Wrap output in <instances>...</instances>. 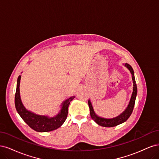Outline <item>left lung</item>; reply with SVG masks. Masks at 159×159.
I'll return each instance as SVG.
<instances>
[{"instance_id": "obj_1", "label": "left lung", "mask_w": 159, "mask_h": 159, "mask_svg": "<svg viewBox=\"0 0 159 159\" xmlns=\"http://www.w3.org/2000/svg\"><path fill=\"white\" fill-rule=\"evenodd\" d=\"M123 65L130 71V72H131V74L132 75L133 84L132 95L127 108L125 109L121 114L114 118H111V119L104 118V117L98 116V115L95 113V112L93 110L92 104H91V101L89 99L88 101V105H89V107L90 110L91 117L93 119V121L100 126L105 127H112L117 126L118 125H120L124 122H125L129 119V117L131 116V115L133 112V110L134 106V103H135L137 94V84L135 81V78H134V71L132 68V67L127 63L123 64Z\"/></svg>"}]
</instances>
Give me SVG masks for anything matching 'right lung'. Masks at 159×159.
<instances>
[{"instance_id": "add662e5", "label": "right lung", "mask_w": 159, "mask_h": 159, "mask_svg": "<svg viewBox=\"0 0 159 159\" xmlns=\"http://www.w3.org/2000/svg\"><path fill=\"white\" fill-rule=\"evenodd\" d=\"M21 75L17 80L16 90L15 93V107L18 113L28 126L38 132H48L57 129L62 125L68 116V107L70 102L75 98V96L64 100L61 104L60 112L54 117L48 115H38L28 110L23 105L20 94V83Z\"/></svg>"}]
</instances>
